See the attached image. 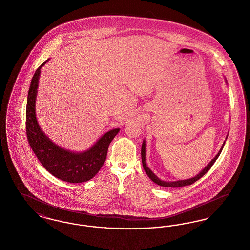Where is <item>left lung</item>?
<instances>
[{
	"label": "left lung",
	"instance_id": "obj_1",
	"mask_svg": "<svg viewBox=\"0 0 250 250\" xmlns=\"http://www.w3.org/2000/svg\"><path fill=\"white\" fill-rule=\"evenodd\" d=\"M227 138H228V136L226 137V140ZM224 145H225V142L222 144L218 154L215 155L214 158L212 159V161H210L209 164L205 167L202 171L199 174H197L195 177L187 179V180H178V181H173V182H167V181H163V180L158 178L155 173L149 168V167L147 166V164H146V143H145V140H143V145H142V161H143V168H144L146 174L148 175V177L151 179L156 185H158L160 187H165V188H182V187H185V186H189V185H192L193 183H195L196 181H198L199 179L202 178V176L212 167V166L214 165V162H215V160L218 158V156L221 154Z\"/></svg>",
	"mask_w": 250,
	"mask_h": 250
}]
</instances>
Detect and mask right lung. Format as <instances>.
<instances>
[{
    "label": "right lung",
    "instance_id": "obj_1",
    "mask_svg": "<svg viewBox=\"0 0 250 250\" xmlns=\"http://www.w3.org/2000/svg\"><path fill=\"white\" fill-rule=\"evenodd\" d=\"M37 69L32 79L26 107V133L29 144L43 167L56 178L68 183H83L95 177L103 166L109 143L118 134L120 128L107 131L88 150L75 153L61 148L51 142L40 128L36 119V101L41 68Z\"/></svg>",
    "mask_w": 250,
    "mask_h": 250
}]
</instances>
